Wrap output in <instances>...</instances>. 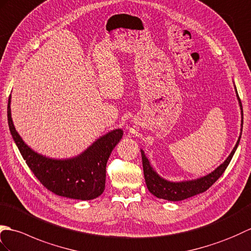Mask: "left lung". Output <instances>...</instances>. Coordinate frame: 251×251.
<instances>
[{
    "instance_id": "obj_1",
    "label": "left lung",
    "mask_w": 251,
    "mask_h": 251,
    "mask_svg": "<svg viewBox=\"0 0 251 251\" xmlns=\"http://www.w3.org/2000/svg\"><path fill=\"white\" fill-rule=\"evenodd\" d=\"M235 90H236V87H235ZM236 96L239 102V106H241V110H242V127H243V106H242L241 99L238 97L237 90H236ZM241 135L238 137V141L235 145V147L233 148L232 152L230 153L229 157L226 158V160L224 163L219 165L214 172H211L210 174L201 178H198V179L188 180V181L172 182V181L163 179L162 177H160L157 173L153 171L151 165L149 163L148 159L146 158V155H145L143 150H141L145 181H146L148 190L151 192L154 197H157L159 199L168 200V201H173V202L182 201V200L197 196L199 193L205 192L207 189H209V187L214 185L215 181H217V179H218L222 174H224V172L226 171L227 165L230 163L233 154L235 153V150L239 144V140H241Z\"/></svg>"
}]
</instances>
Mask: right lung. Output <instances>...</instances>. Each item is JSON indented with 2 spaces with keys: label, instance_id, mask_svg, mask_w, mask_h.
Listing matches in <instances>:
<instances>
[{
  "label": "right lung",
  "instance_id": "right-lung-1",
  "mask_svg": "<svg viewBox=\"0 0 251 251\" xmlns=\"http://www.w3.org/2000/svg\"><path fill=\"white\" fill-rule=\"evenodd\" d=\"M9 131L19 151L33 174L49 191L75 200H92L101 196L106 180V163L113 149L124 135L121 129L108 132L75 158L54 160L44 157L25 145L16 131L10 96L7 105Z\"/></svg>",
  "mask_w": 251,
  "mask_h": 251
}]
</instances>
